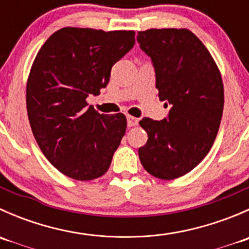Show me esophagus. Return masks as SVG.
<instances>
[{"instance_id": "34e87169", "label": "esophagus", "mask_w": 249, "mask_h": 249, "mask_svg": "<svg viewBox=\"0 0 249 249\" xmlns=\"http://www.w3.org/2000/svg\"><path fill=\"white\" fill-rule=\"evenodd\" d=\"M126 119H127V126H130V127L136 126V125L139 124V119L135 117H132V115H127Z\"/></svg>"}]
</instances>
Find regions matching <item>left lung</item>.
<instances>
[{
	"label": "left lung",
	"instance_id": "obj_1",
	"mask_svg": "<svg viewBox=\"0 0 249 249\" xmlns=\"http://www.w3.org/2000/svg\"><path fill=\"white\" fill-rule=\"evenodd\" d=\"M137 41L155 67L160 101L171 106L161 122H140L148 134L139 149L141 164L159 179H176L202 161L217 137L224 108L222 74L188 29L139 31Z\"/></svg>",
	"mask_w": 249,
	"mask_h": 249
}]
</instances>
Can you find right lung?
Masks as SVG:
<instances>
[{
  "mask_svg": "<svg viewBox=\"0 0 249 249\" xmlns=\"http://www.w3.org/2000/svg\"><path fill=\"white\" fill-rule=\"evenodd\" d=\"M135 44V31L64 27L37 53L26 83L32 134L50 164L70 178L107 172L126 131L123 113L100 114L87 97L99 95L110 69Z\"/></svg>",
  "mask_w": 249,
  "mask_h": 249,
  "instance_id": "right-lung-1",
  "label": "right lung"
}]
</instances>
